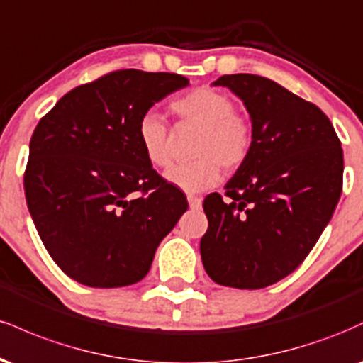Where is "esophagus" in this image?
Instances as JSON below:
<instances>
[{
  "label": "esophagus",
  "mask_w": 363,
  "mask_h": 363,
  "mask_svg": "<svg viewBox=\"0 0 363 363\" xmlns=\"http://www.w3.org/2000/svg\"><path fill=\"white\" fill-rule=\"evenodd\" d=\"M187 203H189L191 208H199L201 206V198H198V196L194 194H189L187 196Z\"/></svg>",
  "instance_id": "obj_1"
}]
</instances>
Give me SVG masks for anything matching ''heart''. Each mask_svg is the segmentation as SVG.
Wrapping results in <instances>:
<instances>
[{
	"mask_svg": "<svg viewBox=\"0 0 363 363\" xmlns=\"http://www.w3.org/2000/svg\"><path fill=\"white\" fill-rule=\"evenodd\" d=\"M170 111L184 124L199 128L193 145L194 160L174 164L164 172L169 184L187 191L210 189L220 181L222 170H234L247 160L252 148V126L235 112L230 95L199 86L170 104ZM136 138L143 155L155 167L169 164V128L157 112H147L138 121Z\"/></svg>",
	"mask_w": 363,
	"mask_h": 363,
	"instance_id": "heart-1",
	"label": "heart"
}]
</instances>
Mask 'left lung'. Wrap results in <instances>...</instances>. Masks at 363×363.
<instances>
[{
	"instance_id": "8db88e82",
	"label": "left lung",
	"mask_w": 363,
	"mask_h": 363,
	"mask_svg": "<svg viewBox=\"0 0 363 363\" xmlns=\"http://www.w3.org/2000/svg\"><path fill=\"white\" fill-rule=\"evenodd\" d=\"M252 126L247 160L225 184L227 201L208 194L203 266L223 286L257 290L302 264L326 228L343 186V150L328 116L277 82L223 74Z\"/></svg>"
}]
</instances>
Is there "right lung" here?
Instances as JSON below:
<instances>
[{
	"label": "right lung",
	"mask_w": 363,
	"mask_h": 363,
	"mask_svg": "<svg viewBox=\"0 0 363 363\" xmlns=\"http://www.w3.org/2000/svg\"><path fill=\"white\" fill-rule=\"evenodd\" d=\"M187 85L176 73L121 69L68 91L37 124L27 206L54 262L82 285L140 281L187 210L136 138L141 116Z\"/></svg>",
	"instance_id": "obj_1"
}]
</instances>
